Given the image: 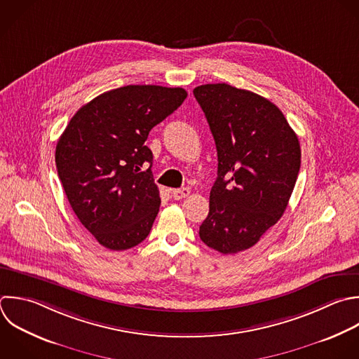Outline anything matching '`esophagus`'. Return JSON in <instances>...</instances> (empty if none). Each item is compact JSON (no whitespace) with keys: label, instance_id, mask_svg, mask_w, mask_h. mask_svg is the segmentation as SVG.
I'll use <instances>...</instances> for the list:
<instances>
[{"label":"esophagus","instance_id":"34e87169","mask_svg":"<svg viewBox=\"0 0 359 359\" xmlns=\"http://www.w3.org/2000/svg\"><path fill=\"white\" fill-rule=\"evenodd\" d=\"M189 188H181V189H172L171 191V195L174 199H182V198H187L189 195Z\"/></svg>","mask_w":359,"mask_h":359}]
</instances>
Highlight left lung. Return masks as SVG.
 <instances>
[{"label": "left lung", "mask_w": 359, "mask_h": 359, "mask_svg": "<svg viewBox=\"0 0 359 359\" xmlns=\"http://www.w3.org/2000/svg\"><path fill=\"white\" fill-rule=\"evenodd\" d=\"M217 150V178L201 240L222 254L257 244L283 215L300 168V144L280 109L229 84L194 90Z\"/></svg>", "instance_id": "8db88e82"}]
</instances>
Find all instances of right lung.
<instances>
[{
  "label": "right lung",
  "mask_w": 359,
  "mask_h": 359,
  "mask_svg": "<svg viewBox=\"0 0 359 359\" xmlns=\"http://www.w3.org/2000/svg\"><path fill=\"white\" fill-rule=\"evenodd\" d=\"M187 95L180 87L111 90L81 107L60 136L59 178L74 213L101 245L122 251L149 236L161 199L146 140Z\"/></svg>",
  "instance_id": "obj_1"
}]
</instances>
